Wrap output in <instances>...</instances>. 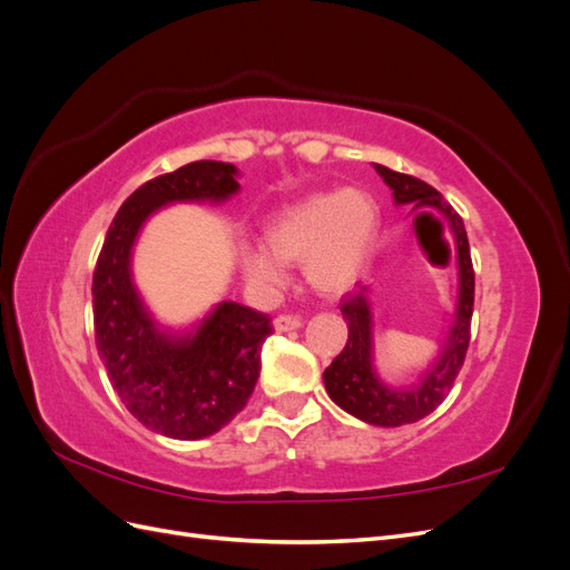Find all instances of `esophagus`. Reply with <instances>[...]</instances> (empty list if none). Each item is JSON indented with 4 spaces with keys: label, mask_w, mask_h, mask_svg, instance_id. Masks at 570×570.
<instances>
[{
    "label": "esophagus",
    "mask_w": 570,
    "mask_h": 570,
    "mask_svg": "<svg viewBox=\"0 0 570 570\" xmlns=\"http://www.w3.org/2000/svg\"><path fill=\"white\" fill-rule=\"evenodd\" d=\"M273 327H275V331H278V333L297 331V327H302V318H299V316H285V314H281V316H275Z\"/></svg>",
    "instance_id": "obj_1"
}]
</instances>
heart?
Segmentation results:
<instances>
[{"instance_id":"heart-1","label":"heart","mask_w":570,"mask_h":570,"mask_svg":"<svg viewBox=\"0 0 570 570\" xmlns=\"http://www.w3.org/2000/svg\"><path fill=\"white\" fill-rule=\"evenodd\" d=\"M377 228L381 206L364 189L312 195L271 218L268 243L239 239V266L256 295H271L285 281L287 264L297 262L321 295H340L366 268Z\"/></svg>"}]
</instances>
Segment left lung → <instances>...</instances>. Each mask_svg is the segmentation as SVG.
<instances>
[{
  "label": "left lung",
  "mask_w": 570,
  "mask_h": 570,
  "mask_svg": "<svg viewBox=\"0 0 570 570\" xmlns=\"http://www.w3.org/2000/svg\"><path fill=\"white\" fill-rule=\"evenodd\" d=\"M373 166L377 170V176H381L385 185L392 189L394 204H409L411 212L435 209L446 218L454 235V252L459 266V297L454 321L450 325V331H446V340L442 342V350L435 358V364H430L425 373H421L419 383H413L411 387H392L375 373L373 312L368 287L358 285L354 292H347V295L342 297L340 312L342 318L347 321L350 337L347 344H344V350L333 358V364L323 371L325 390L331 394V400L340 409L352 413L354 419L381 428H396L425 419L428 413H433L444 402V396L450 394L463 366L465 350H469L471 342L475 275L463 220L452 206L444 202L438 189L413 176L396 174V170L387 166Z\"/></svg>",
  "instance_id": "1"
}]
</instances>
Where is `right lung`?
Instances as JSON below:
<instances>
[{
  "mask_svg": "<svg viewBox=\"0 0 570 570\" xmlns=\"http://www.w3.org/2000/svg\"><path fill=\"white\" fill-rule=\"evenodd\" d=\"M237 168L195 161L164 174L124 202L107 230L92 275L95 340L111 387L132 416L174 440L209 438L245 409L262 371L271 318L237 302H220L185 333L151 318L132 283V247L161 206L226 202Z\"/></svg>",
  "mask_w": 570,
  "mask_h": 570,
  "instance_id": "right-lung-1",
  "label": "right lung"
}]
</instances>
